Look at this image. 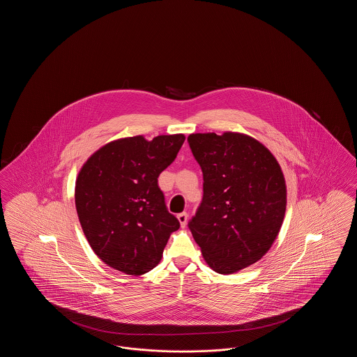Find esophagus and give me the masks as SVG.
Wrapping results in <instances>:
<instances>
[{
  "mask_svg": "<svg viewBox=\"0 0 357 357\" xmlns=\"http://www.w3.org/2000/svg\"><path fill=\"white\" fill-rule=\"evenodd\" d=\"M176 218H178V221L181 223V226L182 227H185L187 225V214L186 213H181V214H178L176 215Z\"/></svg>",
  "mask_w": 357,
  "mask_h": 357,
  "instance_id": "esophagus-1",
  "label": "esophagus"
}]
</instances>
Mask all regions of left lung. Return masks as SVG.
<instances>
[{"label":"left lung","instance_id":"1","mask_svg":"<svg viewBox=\"0 0 357 357\" xmlns=\"http://www.w3.org/2000/svg\"><path fill=\"white\" fill-rule=\"evenodd\" d=\"M204 172V199L188 223L206 264L239 272L272 248L287 211V183L277 159L241 132L187 137Z\"/></svg>","mask_w":357,"mask_h":357}]
</instances>
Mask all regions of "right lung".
<instances>
[{"mask_svg": "<svg viewBox=\"0 0 357 357\" xmlns=\"http://www.w3.org/2000/svg\"><path fill=\"white\" fill-rule=\"evenodd\" d=\"M185 139L183 134L116 139L92 153L79 171L77 217L92 250L109 268L142 275L160 262L179 221L167 211L158 176Z\"/></svg>", "mask_w": 357, "mask_h": 357, "instance_id": "add662e5", "label": "right lung"}]
</instances>
